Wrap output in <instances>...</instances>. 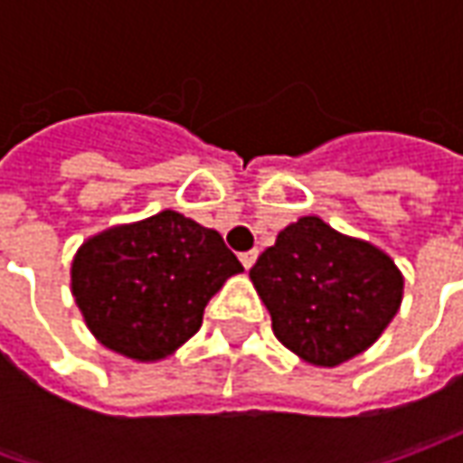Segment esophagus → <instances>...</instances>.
Returning <instances> with one entry per match:
<instances>
[{
  "label": "esophagus",
  "mask_w": 463,
  "mask_h": 463,
  "mask_svg": "<svg viewBox=\"0 0 463 463\" xmlns=\"http://www.w3.org/2000/svg\"><path fill=\"white\" fill-rule=\"evenodd\" d=\"M240 260H241V265H244V268L250 270V268L255 265V260H258V252H255V250H250V252H241Z\"/></svg>",
  "instance_id": "1"
}]
</instances>
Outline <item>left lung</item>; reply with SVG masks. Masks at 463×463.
Instances as JSON below:
<instances>
[{"label": "left lung", "mask_w": 463, "mask_h": 463, "mask_svg": "<svg viewBox=\"0 0 463 463\" xmlns=\"http://www.w3.org/2000/svg\"><path fill=\"white\" fill-rule=\"evenodd\" d=\"M276 337L311 365L345 364L373 345L400 311L404 278L365 240L319 216L288 223L250 270Z\"/></svg>", "instance_id": "obj_1"}]
</instances>
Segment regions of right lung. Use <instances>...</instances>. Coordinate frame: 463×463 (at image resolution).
<instances>
[{
    "label": "right lung",
    "instance_id": "add662e5",
    "mask_svg": "<svg viewBox=\"0 0 463 463\" xmlns=\"http://www.w3.org/2000/svg\"><path fill=\"white\" fill-rule=\"evenodd\" d=\"M241 270L219 232L159 211L84 241L71 260V294L98 343L154 364L201 329L211 296Z\"/></svg>",
    "mask_w": 463,
    "mask_h": 463
}]
</instances>
